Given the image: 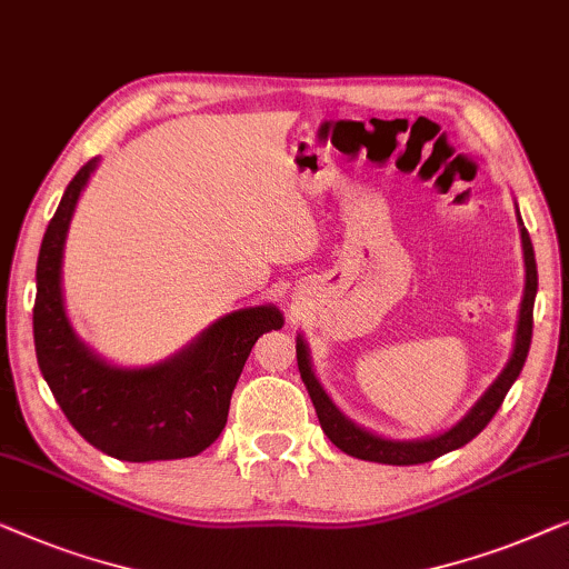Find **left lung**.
Listing matches in <instances>:
<instances>
[{"label":"left lung","mask_w":569,"mask_h":569,"mask_svg":"<svg viewBox=\"0 0 569 569\" xmlns=\"http://www.w3.org/2000/svg\"><path fill=\"white\" fill-rule=\"evenodd\" d=\"M518 227H521V242H523L526 288H523V301H521V317H518L513 356H510L508 366L502 368V373L498 376V379L492 381V387L477 399V405L467 412V418H461L453 428H448L446 433L433 436V438H422V441H389V438L373 436V433H368V430L358 428L356 422H350L346 415H342L338 407L332 405V399L327 397L322 383L317 381L315 371H311L307 342H303L301 335L296 338V361H299L301 381L307 383L311 402H315L319 426H322L325 436L330 438V441L338 446L340 451L353 456V459L391 463V467H410V463L433 461V459H438V456L453 451V448H461L463 443H469L471 438L479 436L487 428V422H490L495 418V412L500 410L508 389L513 387L518 373H521L526 356H528V348H531L533 299H536V288H539V276H536L533 244H531V237H528V231L521 221V213H518Z\"/></svg>","instance_id":"1"}]
</instances>
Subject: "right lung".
I'll return each instance as SVG.
<instances>
[{
  "label": "right lung",
  "instance_id": "right-lung-1",
  "mask_svg": "<svg viewBox=\"0 0 569 569\" xmlns=\"http://www.w3.org/2000/svg\"><path fill=\"white\" fill-rule=\"evenodd\" d=\"M98 159L74 174L48 223L36 268L33 338L56 402L87 443L121 461H170L206 451L227 426L231 391L262 332L281 330L273 303L231 311L170 361L118 368L71 330L61 258L71 213Z\"/></svg>",
  "mask_w": 569,
  "mask_h": 569
}]
</instances>
